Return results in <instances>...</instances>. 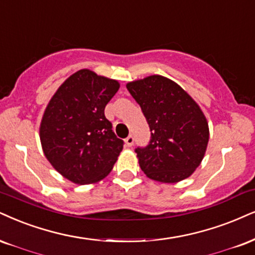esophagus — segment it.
Returning a JSON list of instances; mask_svg holds the SVG:
<instances>
[{
    "label": "esophagus",
    "instance_id": "esophagus-1",
    "mask_svg": "<svg viewBox=\"0 0 255 255\" xmlns=\"http://www.w3.org/2000/svg\"><path fill=\"white\" fill-rule=\"evenodd\" d=\"M133 142H134L133 136H128L127 137V139H125V144H127V146H132Z\"/></svg>",
    "mask_w": 255,
    "mask_h": 255
}]
</instances>
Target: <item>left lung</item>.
Returning a JSON list of instances; mask_svg holds the SVG:
<instances>
[{
    "label": "left lung",
    "mask_w": 255,
    "mask_h": 255,
    "mask_svg": "<svg viewBox=\"0 0 255 255\" xmlns=\"http://www.w3.org/2000/svg\"><path fill=\"white\" fill-rule=\"evenodd\" d=\"M127 89L151 131L149 144L134 149L144 174L162 183L189 177L203 159L209 139L208 123L200 106L162 75L128 83Z\"/></svg>",
    "instance_id": "left-lung-1"
}]
</instances>
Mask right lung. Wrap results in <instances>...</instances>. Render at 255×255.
Masks as SVG:
<instances>
[{
	"instance_id": "add662e5",
	"label": "right lung",
	"mask_w": 255,
	"mask_h": 255,
	"mask_svg": "<svg viewBox=\"0 0 255 255\" xmlns=\"http://www.w3.org/2000/svg\"><path fill=\"white\" fill-rule=\"evenodd\" d=\"M118 89V81L80 70L47 105L40 125L43 153L67 180L89 184L112 170L124 142L113 132L104 110Z\"/></svg>"
}]
</instances>
